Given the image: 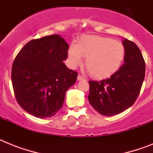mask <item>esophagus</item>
I'll return each mask as SVG.
<instances>
[{
    "mask_svg": "<svg viewBox=\"0 0 153 153\" xmlns=\"http://www.w3.org/2000/svg\"><path fill=\"white\" fill-rule=\"evenodd\" d=\"M77 79H78V80H82V79H84V77L79 74V75L77 76Z\"/></svg>",
    "mask_w": 153,
    "mask_h": 153,
    "instance_id": "esophagus-1",
    "label": "esophagus"
}]
</instances>
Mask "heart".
<instances>
[{
    "mask_svg": "<svg viewBox=\"0 0 153 153\" xmlns=\"http://www.w3.org/2000/svg\"><path fill=\"white\" fill-rule=\"evenodd\" d=\"M126 48L122 42L109 37L85 35L77 44L69 47L70 65L76 67L86 57L85 64L89 73L95 78H105L113 75L122 66Z\"/></svg>",
    "mask_w": 153,
    "mask_h": 153,
    "instance_id": "heart-1",
    "label": "heart"
}]
</instances>
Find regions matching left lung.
Returning a JSON list of instances; mask_svg holds the SVG:
<instances>
[{"label":"left lung","instance_id":"left-lung-1","mask_svg":"<svg viewBox=\"0 0 153 153\" xmlns=\"http://www.w3.org/2000/svg\"><path fill=\"white\" fill-rule=\"evenodd\" d=\"M123 44L126 56L120 68L109 78L89 81V102L103 116L117 115L132 106L145 78V60L139 47L127 39Z\"/></svg>","mask_w":153,"mask_h":153}]
</instances>
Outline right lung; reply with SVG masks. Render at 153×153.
<instances>
[{
	"instance_id": "obj_1",
	"label": "right lung",
	"mask_w": 153,
	"mask_h": 153,
	"mask_svg": "<svg viewBox=\"0 0 153 153\" xmlns=\"http://www.w3.org/2000/svg\"><path fill=\"white\" fill-rule=\"evenodd\" d=\"M68 49L64 39L53 34L30 40L16 56L12 85L17 102L28 113L47 118L62 108L65 93L78 75L63 62Z\"/></svg>"
}]
</instances>
